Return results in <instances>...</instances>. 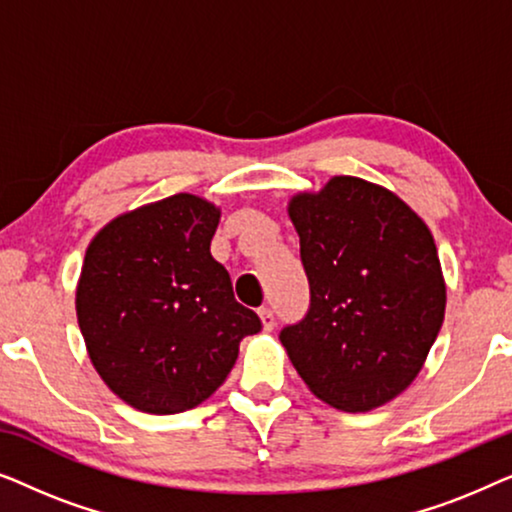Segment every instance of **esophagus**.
Instances as JSON below:
<instances>
[{
	"instance_id": "1",
	"label": "esophagus",
	"mask_w": 512,
	"mask_h": 512,
	"mask_svg": "<svg viewBox=\"0 0 512 512\" xmlns=\"http://www.w3.org/2000/svg\"><path fill=\"white\" fill-rule=\"evenodd\" d=\"M258 319H261L263 331H272V328H275V314H272L270 307H261V310H258Z\"/></svg>"
}]
</instances>
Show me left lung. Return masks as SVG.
Masks as SVG:
<instances>
[{
  "instance_id": "8db88e82",
  "label": "left lung",
  "mask_w": 512,
  "mask_h": 512,
  "mask_svg": "<svg viewBox=\"0 0 512 512\" xmlns=\"http://www.w3.org/2000/svg\"><path fill=\"white\" fill-rule=\"evenodd\" d=\"M310 312L279 340L319 401L368 412L415 382L443 326L447 289L422 216L394 191L335 174L286 205Z\"/></svg>"
}]
</instances>
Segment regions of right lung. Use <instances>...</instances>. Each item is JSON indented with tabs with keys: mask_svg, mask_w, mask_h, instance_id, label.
<instances>
[{
	"mask_svg": "<svg viewBox=\"0 0 512 512\" xmlns=\"http://www.w3.org/2000/svg\"><path fill=\"white\" fill-rule=\"evenodd\" d=\"M221 207L174 193L97 230L76 282L88 359L123 403L177 415L226 382L261 319L233 296L209 244Z\"/></svg>",
	"mask_w": 512,
	"mask_h": 512,
	"instance_id": "right-lung-1",
	"label": "right lung"
}]
</instances>
